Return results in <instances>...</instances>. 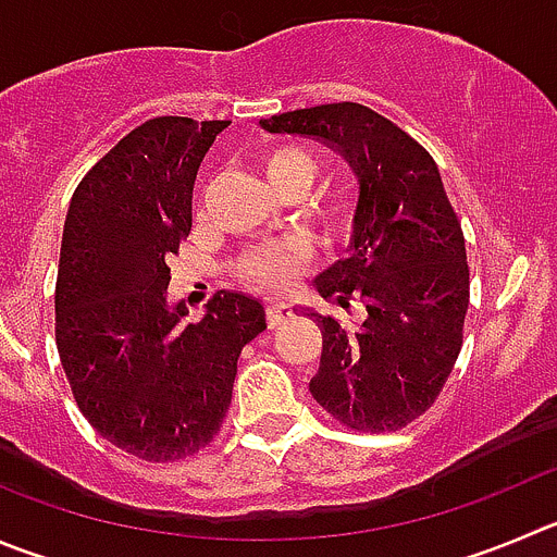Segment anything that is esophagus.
<instances>
[{"instance_id":"obj_1","label":"esophagus","mask_w":557,"mask_h":557,"mask_svg":"<svg viewBox=\"0 0 557 557\" xmlns=\"http://www.w3.org/2000/svg\"><path fill=\"white\" fill-rule=\"evenodd\" d=\"M290 315H294V310H290L285 302H272L267 308V321H269V326H272V330L283 326L285 321L290 319Z\"/></svg>"}]
</instances>
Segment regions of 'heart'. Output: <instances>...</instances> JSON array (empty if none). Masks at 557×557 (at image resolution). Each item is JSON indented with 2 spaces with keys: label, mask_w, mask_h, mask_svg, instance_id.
Here are the masks:
<instances>
[{
  "label": "heart",
  "mask_w": 557,
  "mask_h": 557,
  "mask_svg": "<svg viewBox=\"0 0 557 557\" xmlns=\"http://www.w3.org/2000/svg\"><path fill=\"white\" fill-rule=\"evenodd\" d=\"M261 164L274 189L283 195H302L319 173V159L302 145H277L263 156ZM310 214L330 236L343 238L357 225V202L349 195H326L315 202ZM310 258H313V247L308 238H274V242H261L244 249L236 261V274L244 283L261 285V288H283L296 277L299 269L308 267Z\"/></svg>",
  "instance_id": "1"
}]
</instances>
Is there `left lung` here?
Segmentation results:
<instances>
[{"label": "left lung", "instance_id": "8db88e82", "mask_svg": "<svg viewBox=\"0 0 557 557\" xmlns=\"http://www.w3.org/2000/svg\"><path fill=\"white\" fill-rule=\"evenodd\" d=\"M261 126L335 148L360 178L351 258L315 285L360 324L310 313L321 330L315 401L346 429L382 434L425 414L465 341L470 267L461 222L429 150L355 101L272 114Z\"/></svg>", "mask_w": 557, "mask_h": 557}]
</instances>
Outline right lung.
Returning a JSON list of instances; mask_svg holds the SVG:
<instances>
[{"instance_id":"1","label":"right lung","mask_w":557,"mask_h":557,"mask_svg":"<svg viewBox=\"0 0 557 557\" xmlns=\"http://www.w3.org/2000/svg\"><path fill=\"white\" fill-rule=\"evenodd\" d=\"M227 123L145 121L67 206L54 288L62 371L87 423L143 461L186 459L220 434L238 355L267 330L261 302L233 290L211 296L197 324L168 305L197 168Z\"/></svg>"}]
</instances>
